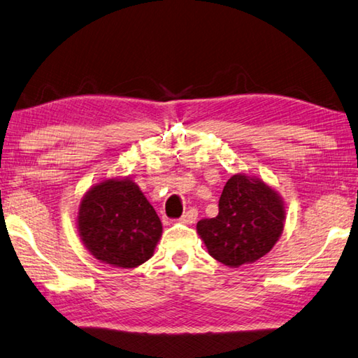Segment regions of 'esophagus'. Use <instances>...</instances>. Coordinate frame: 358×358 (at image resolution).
<instances>
[{
	"mask_svg": "<svg viewBox=\"0 0 358 358\" xmlns=\"http://www.w3.org/2000/svg\"><path fill=\"white\" fill-rule=\"evenodd\" d=\"M197 216H199V213H197L196 208H189V210H187V211L183 214V216L180 217V222H183V224H194V222H196Z\"/></svg>",
	"mask_w": 358,
	"mask_h": 358,
	"instance_id": "1",
	"label": "esophagus"
}]
</instances>
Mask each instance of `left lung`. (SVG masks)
Returning a JSON list of instances; mask_svg holds the SVG:
<instances>
[{"label": "left lung", "instance_id": "1", "mask_svg": "<svg viewBox=\"0 0 358 358\" xmlns=\"http://www.w3.org/2000/svg\"><path fill=\"white\" fill-rule=\"evenodd\" d=\"M280 196L259 178L233 175L219 199V214L197 222L208 253L230 268L264 257L283 231Z\"/></svg>", "mask_w": 358, "mask_h": 358}]
</instances>
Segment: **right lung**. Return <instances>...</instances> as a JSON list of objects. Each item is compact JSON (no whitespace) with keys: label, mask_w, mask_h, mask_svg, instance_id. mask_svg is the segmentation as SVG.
<instances>
[{"label":"right lung","mask_w":358,"mask_h":358,"mask_svg":"<svg viewBox=\"0 0 358 358\" xmlns=\"http://www.w3.org/2000/svg\"><path fill=\"white\" fill-rule=\"evenodd\" d=\"M78 231L96 259L129 269L152 258L162 225L133 180L111 178L83 197Z\"/></svg>","instance_id":"right-lung-1"}]
</instances>
